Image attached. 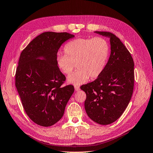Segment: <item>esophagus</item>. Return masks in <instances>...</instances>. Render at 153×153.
Wrapping results in <instances>:
<instances>
[{"instance_id":"esophagus-1","label":"esophagus","mask_w":153,"mask_h":153,"mask_svg":"<svg viewBox=\"0 0 153 153\" xmlns=\"http://www.w3.org/2000/svg\"><path fill=\"white\" fill-rule=\"evenodd\" d=\"M75 90L76 91H78L80 90V87L79 86H77V85H75Z\"/></svg>"}]
</instances>
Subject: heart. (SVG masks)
<instances>
[{
    "mask_svg": "<svg viewBox=\"0 0 153 153\" xmlns=\"http://www.w3.org/2000/svg\"><path fill=\"white\" fill-rule=\"evenodd\" d=\"M109 45L101 37L78 38L69 42L64 47L66 55L57 57L59 69L69 75L75 67L78 70L68 76L69 84L78 85L84 84L89 78H98L103 73L109 55Z\"/></svg>",
    "mask_w": 153,
    "mask_h": 153,
    "instance_id": "1",
    "label": "heart"
}]
</instances>
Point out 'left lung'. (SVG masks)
Returning a JSON list of instances; mask_svg holds the SVG:
<instances>
[{"mask_svg":"<svg viewBox=\"0 0 153 153\" xmlns=\"http://www.w3.org/2000/svg\"><path fill=\"white\" fill-rule=\"evenodd\" d=\"M94 33L110 39V55L101 75L80 89L87 96L84 106L88 116L97 123L107 125L121 117L131 98L134 62L117 37L108 32Z\"/></svg>","mask_w":153,"mask_h":153,"instance_id":"left-lung-1","label":"left lung"}]
</instances>
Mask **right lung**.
Returning a JSON list of instances; mask_svg holds the SVG:
<instances>
[{
    "label": "right lung",
    "instance_id": "add662e5",
    "mask_svg": "<svg viewBox=\"0 0 153 153\" xmlns=\"http://www.w3.org/2000/svg\"><path fill=\"white\" fill-rule=\"evenodd\" d=\"M74 37L68 32H45L20 54L16 87L26 114L39 126L48 127L57 123L74 92L71 85L61 87L66 77L57 64L59 49Z\"/></svg>",
    "mask_w": 153,
    "mask_h": 153
}]
</instances>
